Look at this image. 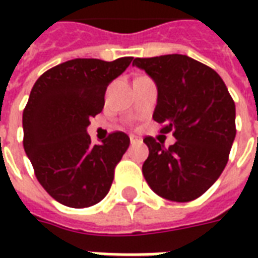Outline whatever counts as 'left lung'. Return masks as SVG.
Instances as JSON below:
<instances>
[{
    "mask_svg": "<svg viewBox=\"0 0 258 258\" xmlns=\"http://www.w3.org/2000/svg\"><path fill=\"white\" fill-rule=\"evenodd\" d=\"M125 69L120 59H73L45 72L31 90L23 148L38 182L60 205L90 207L110 190L130 138L106 130L92 137L88 125L103 109L107 85Z\"/></svg>",
    "mask_w": 258,
    "mask_h": 258,
    "instance_id": "1",
    "label": "left lung"
}]
</instances>
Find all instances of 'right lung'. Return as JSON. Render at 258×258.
<instances>
[{
	"label": "right lung",
	"instance_id": "obj_1",
	"mask_svg": "<svg viewBox=\"0 0 258 258\" xmlns=\"http://www.w3.org/2000/svg\"><path fill=\"white\" fill-rule=\"evenodd\" d=\"M155 80L153 120L175 142L144 140L149 156L142 173L151 189L171 202L199 198L221 175L235 140V105L218 76L188 70L179 55L144 59L138 64Z\"/></svg>",
	"mask_w": 258,
	"mask_h": 258
}]
</instances>
